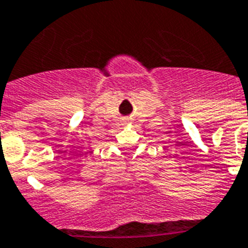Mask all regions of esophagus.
<instances>
[{
	"mask_svg": "<svg viewBox=\"0 0 248 248\" xmlns=\"http://www.w3.org/2000/svg\"><path fill=\"white\" fill-rule=\"evenodd\" d=\"M125 123H130V119H125Z\"/></svg>",
	"mask_w": 248,
	"mask_h": 248,
	"instance_id": "34e87169",
	"label": "esophagus"
}]
</instances>
